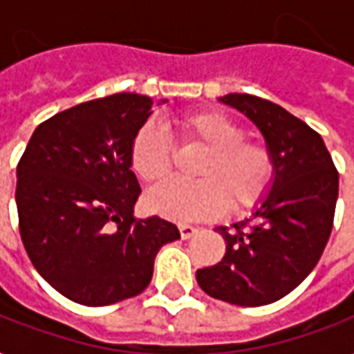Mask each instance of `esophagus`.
<instances>
[{
  "label": "esophagus",
  "mask_w": 354,
  "mask_h": 354,
  "mask_svg": "<svg viewBox=\"0 0 354 354\" xmlns=\"http://www.w3.org/2000/svg\"><path fill=\"white\" fill-rule=\"evenodd\" d=\"M197 234V228L195 226H189V224H180V236L182 239H189Z\"/></svg>",
  "instance_id": "1"
}]
</instances>
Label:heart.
Segmentation results:
<instances>
[{"label": "heart", "mask_w": 354, "mask_h": 354, "mask_svg": "<svg viewBox=\"0 0 354 354\" xmlns=\"http://www.w3.org/2000/svg\"><path fill=\"white\" fill-rule=\"evenodd\" d=\"M185 142L207 149L197 167V182L172 180L151 189L145 203L159 216L187 222L214 218L230 207L239 212L253 207L270 184L274 162L268 147L245 140L243 128L222 113L201 111L176 120ZM130 167L147 184L170 174L172 142L157 122H145L130 142Z\"/></svg>", "instance_id": "1"}]
</instances>
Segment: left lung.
<instances>
[{"label": "left lung", "mask_w": 354, "mask_h": 354, "mask_svg": "<svg viewBox=\"0 0 354 354\" xmlns=\"http://www.w3.org/2000/svg\"><path fill=\"white\" fill-rule=\"evenodd\" d=\"M218 101L261 130L274 172L251 218L216 228L226 254L195 278L211 297L263 306L286 297L320 261L332 234L339 174L320 134L283 107L249 93Z\"/></svg>", "instance_id": "8db88e82"}]
</instances>
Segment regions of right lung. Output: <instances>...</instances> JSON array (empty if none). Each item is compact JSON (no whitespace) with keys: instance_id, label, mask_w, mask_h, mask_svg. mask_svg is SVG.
Wrapping results in <instances>:
<instances>
[{"instance_id":"right-lung-1","label":"right lung","mask_w":354,"mask_h":354,"mask_svg":"<svg viewBox=\"0 0 354 354\" xmlns=\"http://www.w3.org/2000/svg\"><path fill=\"white\" fill-rule=\"evenodd\" d=\"M151 107L147 95L115 93L66 109L34 130L19 160L24 249L39 276L74 303L105 306L140 295L160 247L180 239L169 220L134 218L142 189L130 142Z\"/></svg>"}]
</instances>
